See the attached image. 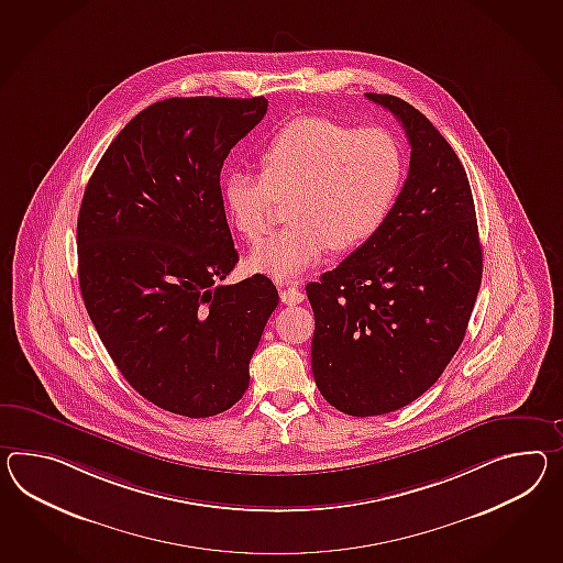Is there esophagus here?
Segmentation results:
<instances>
[{
  "instance_id": "esophagus-1",
  "label": "esophagus",
  "mask_w": 563,
  "mask_h": 563,
  "mask_svg": "<svg viewBox=\"0 0 563 563\" xmlns=\"http://www.w3.org/2000/svg\"><path fill=\"white\" fill-rule=\"evenodd\" d=\"M280 301L285 305H297L305 301V292L297 285H280Z\"/></svg>"
}]
</instances>
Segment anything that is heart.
Returning <instances> with one entry per match:
<instances>
[{"label":"heart","instance_id":"b5f03b06","mask_svg":"<svg viewBox=\"0 0 563 563\" xmlns=\"http://www.w3.org/2000/svg\"><path fill=\"white\" fill-rule=\"evenodd\" d=\"M262 173L233 168L223 179V203L247 240L268 232L278 199H287L285 230L262 240L247 266L292 280L331 247L366 242L383 225L402 179V154L383 128L297 118L283 125L261 154Z\"/></svg>","mask_w":563,"mask_h":563}]
</instances>
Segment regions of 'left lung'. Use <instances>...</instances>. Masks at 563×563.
<instances>
[{"label": "left lung", "mask_w": 563, "mask_h": 563, "mask_svg": "<svg viewBox=\"0 0 563 563\" xmlns=\"http://www.w3.org/2000/svg\"><path fill=\"white\" fill-rule=\"evenodd\" d=\"M411 144L409 175L383 225L319 283L311 368L338 411H397L433 386L466 335L482 246L466 170L411 103L366 93Z\"/></svg>", "instance_id": "left-lung-1"}]
</instances>
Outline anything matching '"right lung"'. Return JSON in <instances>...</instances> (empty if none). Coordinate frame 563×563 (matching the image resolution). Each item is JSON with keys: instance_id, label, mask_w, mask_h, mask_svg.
Wrapping results in <instances>:
<instances>
[{"instance_id": "obj_1", "label": "right lung", "mask_w": 563, "mask_h": 563, "mask_svg": "<svg viewBox=\"0 0 563 563\" xmlns=\"http://www.w3.org/2000/svg\"><path fill=\"white\" fill-rule=\"evenodd\" d=\"M266 108L264 97L156 101L111 142L82 195L87 313L132 388L183 417H211L244 397L278 305L268 276L220 283L238 262L221 166Z\"/></svg>"}]
</instances>
